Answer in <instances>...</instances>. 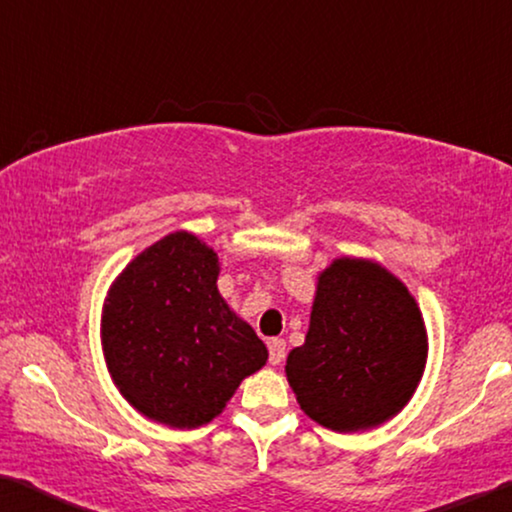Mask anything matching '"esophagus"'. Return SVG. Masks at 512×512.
<instances>
[{"label":"esophagus","mask_w":512,"mask_h":512,"mask_svg":"<svg viewBox=\"0 0 512 512\" xmlns=\"http://www.w3.org/2000/svg\"><path fill=\"white\" fill-rule=\"evenodd\" d=\"M285 340L282 338H273L269 340V361L273 365H280L282 361H285Z\"/></svg>","instance_id":"esophagus-1"}]
</instances>
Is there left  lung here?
Wrapping results in <instances>:
<instances>
[{
  "label": "left lung",
  "mask_w": 512,
  "mask_h": 512,
  "mask_svg": "<svg viewBox=\"0 0 512 512\" xmlns=\"http://www.w3.org/2000/svg\"><path fill=\"white\" fill-rule=\"evenodd\" d=\"M427 356L414 296L384 266L342 257L319 273L305 342L287 356V381L312 421L368 430L409 402Z\"/></svg>",
  "instance_id": "left-lung-1"
}]
</instances>
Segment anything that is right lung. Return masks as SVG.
<instances>
[{"instance_id": "obj_1", "label": "right lung", "mask_w": 512, "mask_h": 512, "mask_svg": "<svg viewBox=\"0 0 512 512\" xmlns=\"http://www.w3.org/2000/svg\"><path fill=\"white\" fill-rule=\"evenodd\" d=\"M218 255L195 234L156 241L121 271L103 308L105 363L151 421L200 427L269 358L220 296Z\"/></svg>"}]
</instances>
